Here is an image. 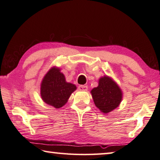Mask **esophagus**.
I'll return each instance as SVG.
<instances>
[{
	"label": "esophagus",
	"mask_w": 160,
	"mask_h": 160,
	"mask_svg": "<svg viewBox=\"0 0 160 160\" xmlns=\"http://www.w3.org/2000/svg\"><path fill=\"white\" fill-rule=\"evenodd\" d=\"M88 88L87 85H80L78 87V89L80 90V91H87Z\"/></svg>",
	"instance_id": "1"
}]
</instances>
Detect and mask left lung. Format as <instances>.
<instances>
[{"instance_id": "8db88e82", "label": "left lung", "mask_w": 160, "mask_h": 160, "mask_svg": "<svg viewBox=\"0 0 160 160\" xmlns=\"http://www.w3.org/2000/svg\"><path fill=\"white\" fill-rule=\"evenodd\" d=\"M91 94L95 106L103 113H108L115 109L122 99L120 88L106 75L100 78L98 87L92 89Z\"/></svg>"}]
</instances>
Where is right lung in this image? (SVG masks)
Here are the masks:
<instances>
[{"label": "right lung", "instance_id": "obj_1", "mask_svg": "<svg viewBox=\"0 0 160 160\" xmlns=\"http://www.w3.org/2000/svg\"><path fill=\"white\" fill-rule=\"evenodd\" d=\"M76 86L66 81L60 68L52 67L43 78L40 85L42 99L48 105L60 108L68 101Z\"/></svg>", "mask_w": 160, "mask_h": 160}]
</instances>
